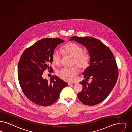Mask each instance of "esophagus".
Instances as JSON below:
<instances>
[{"mask_svg": "<svg viewBox=\"0 0 132 132\" xmlns=\"http://www.w3.org/2000/svg\"><path fill=\"white\" fill-rule=\"evenodd\" d=\"M76 84V82H68V85H74V84Z\"/></svg>", "mask_w": 132, "mask_h": 132, "instance_id": "obj_1", "label": "esophagus"}]
</instances>
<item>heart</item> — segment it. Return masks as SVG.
Returning <instances> with one entry per match:
<instances>
[{
	"label": "heart",
	"mask_w": 132,
	"mask_h": 132,
	"mask_svg": "<svg viewBox=\"0 0 132 132\" xmlns=\"http://www.w3.org/2000/svg\"><path fill=\"white\" fill-rule=\"evenodd\" d=\"M65 54L73 57L72 64H77L81 69L87 68L89 65L91 57L88 53L84 52V48L79 45L74 43H69L63 47ZM53 63L59 65L61 61V53L58 49H55L53 53ZM79 69L76 65L71 68L64 67L56 72L58 77L65 81H71L78 74Z\"/></svg>",
	"instance_id": "1"
}]
</instances>
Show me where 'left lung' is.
<instances>
[{"label": "left lung", "mask_w": 132, "mask_h": 132, "mask_svg": "<svg viewBox=\"0 0 132 132\" xmlns=\"http://www.w3.org/2000/svg\"><path fill=\"white\" fill-rule=\"evenodd\" d=\"M70 40L84 45L91 57L90 65L83 74L85 80L79 82L83 87L78 97L86 105L98 104L108 96L116 84L118 70L114 56L109 47L95 38L73 36ZM90 78L93 80L89 84L86 80Z\"/></svg>", "instance_id": "obj_1"}]
</instances>
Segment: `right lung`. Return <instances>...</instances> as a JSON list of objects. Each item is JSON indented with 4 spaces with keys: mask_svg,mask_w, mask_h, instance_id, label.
<instances>
[{
    "mask_svg": "<svg viewBox=\"0 0 132 132\" xmlns=\"http://www.w3.org/2000/svg\"><path fill=\"white\" fill-rule=\"evenodd\" d=\"M64 42L57 38H44L27 48L21 54L18 66L19 84L25 96L38 105H52L67 85V82L55 76H52L49 81L42 77L46 70L53 72L50 65L53 62V52L57 45Z\"/></svg>",
    "mask_w": 132,
    "mask_h": 132,
    "instance_id": "obj_1",
    "label": "right lung"
}]
</instances>
